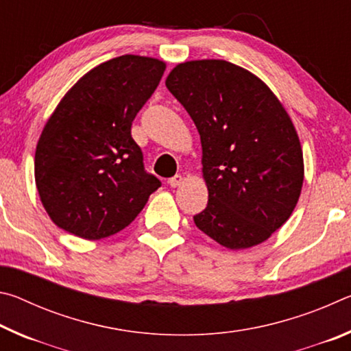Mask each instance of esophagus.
Wrapping results in <instances>:
<instances>
[{
	"label": "esophagus",
	"mask_w": 351,
	"mask_h": 351,
	"mask_svg": "<svg viewBox=\"0 0 351 351\" xmlns=\"http://www.w3.org/2000/svg\"><path fill=\"white\" fill-rule=\"evenodd\" d=\"M182 181H184V178L181 175H175L173 178H170V180H169V186L170 187H180Z\"/></svg>",
	"instance_id": "1"
}]
</instances>
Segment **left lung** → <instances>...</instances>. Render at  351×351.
<instances>
[{"label":"left lung","instance_id":"obj_1","mask_svg":"<svg viewBox=\"0 0 351 351\" xmlns=\"http://www.w3.org/2000/svg\"><path fill=\"white\" fill-rule=\"evenodd\" d=\"M192 117L203 147L206 209L193 217L219 245L247 249L280 229L299 201L304 153L268 85L226 60L176 64L165 80Z\"/></svg>","mask_w":351,"mask_h":351}]
</instances>
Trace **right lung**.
I'll return each mask as SVG.
<instances>
[{
	"mask_svg": "<svg viewBox=\"0 0 351 351\" xmlns=\"http://www.w3.org/2000/svg\"><path fill=\"white\" fill-rule=\"evenodd\" d=\"M165 63L121 56L93 68L64 94L35 150V184L58 228L85 240L125 229L161 187L147 173L132 123Z\"/></svg>",
	"mask_w": 351,
	"mask_h": 351,
	"instance_id": "obj_1",
	"label": "right lung"
}]
</instances>
